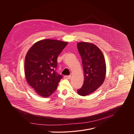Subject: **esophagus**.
<instances>
[{
    "label": "esophagus",
    "instance_id": "esophagus-1",
    "mask_svg": "<svg viewBox=\"0 0 134 134\" xmlns=\"http://www.w3.org/2000/svg\"><path fill=\"white\" fill-rule=\"evenodd\" d=\"M71 78V75L64 76V79H70Z\"/></svg>",
    "mask_w": 134,
    "mask_h": 134
}]
</instances>
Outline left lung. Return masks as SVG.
Wrapping results in <instances>:
<instances>
[{
	"label": "left lung",
	"instance_id": "8db88e82",
	"mask_svg": "<svg viewBox=\"0 0 134 134\" xmlns=\"http://www.w3.org/2000/svg\"><path fill=\"white\" fill-rule=\"evenodd\" d=\"M84 72V83L77 90L82 96H87L97 90L103 83L106 75V63L102 52L97 47L86 42L77 43Z\"/></svg>",
	"mask_w": 134,
	"mask_h": 134
}]
</instances>
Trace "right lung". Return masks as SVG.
<instances>
[{"mask_svg": "<svg viewBox=\"0 0 134 134\" xmlns=\"http://www.w3.org/2000/svg\"><path fill=\"white\" fill-rule=\"evenodd\" d=\"M68 42L46 39L38 41L29 49L24 62L27 83L40 96L47 98L56 91L62 76L55 71L58 55Z\"/></svg>", "mask_w": 134, "mask_h": 134, "instance_id": "add662e5", "label": "right lung"}]
</instances>
